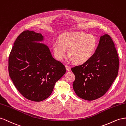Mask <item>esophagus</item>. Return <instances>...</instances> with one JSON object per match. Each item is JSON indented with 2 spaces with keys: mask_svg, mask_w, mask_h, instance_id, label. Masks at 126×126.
<instances>
[{
  "mask_svg": "<svg viewBox=\"0 0 126 126\" xmlns=\"http://www.w3.org/2000/svg\"><path fill=\"white\" fill-rule=\"evenodd\" d=\"M65 67H66V69L67 71H70V70H71V67H70V65H65Z\"/></svg>",
  "mask_w": 126,
  "mask_h": 126,
  "instance_id": "34e87169",
  "label": "esophagus"
}]
</instances>
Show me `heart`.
Masks as SVG:
<instances>
[{
    "instance_id": "b5f03b06",
    "label": "heart",
    "mask_w": 126,
    "mask_h": 126,
    "mask_svg": "<svg viewBox=\"0 0 126 126\" xmlns=\"http://www.w3.org/2000/svg\"><path fill=\"white\" fill-rule=\"evenodd\" d=\"M98 45L95 36L83 32H70L63 34L60 41L53 42V48L56 58L62 60L66 55V49L71 60L83 63L94 54Z\"/></svg>"
}]
</instances>
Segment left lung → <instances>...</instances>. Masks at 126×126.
I'll return each mask as SVG.
<instances>
[{"mask_svg": "<svg viewBox=\"0 0 126 126\" xmlns=\"http://www.w3.org/2000/svg\"><path fill=\"white\" fill-rule=\"evenodd\" d=\"M119 65V57L112 38L107 34L102 36L91 58L71 68L75 77L73 83L75 93L89 101L102 96L117 78Z\"/></svg>", "mask_w": 126, "mask_h": 126, "instance_id": "left-lung-1", "label": "left lung"}]
</instances>
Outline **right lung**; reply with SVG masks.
Segmentation results:
<instances>
[{
  "instance_id": "1",
  "label": "right lung",
  "mask_w": 126,
  "mask_h": 126,
  "mask_svg": "<svg viewBox=\"0 0 126 126\" xmlns=\"http://www.w3.org/2000/svg\"><path fill=\"white\" fill-rule=\"evenodd\" d=\"M41 34L25 31L16 38L10 53L8 71L14 85L28 100L41 101L51 94L56 82L66 72L47 46Z\"/></svg>"
}]
</instances>
